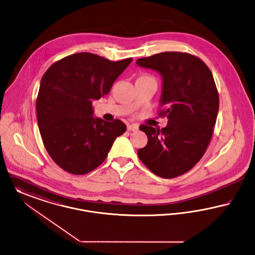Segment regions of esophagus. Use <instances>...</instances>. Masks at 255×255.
<instances>
[{"instance_id":"obj_1","label":"esophagus","mask_w":255,"mask_h":255,"mask_svg":"<svg viewBox=\"0 0 255 255\" xmlns=\"http://www.w3.org/2000/svg\"><path fill=\"white\" fill-rule=\"evenodd\" d=\"M128 131H137L138 130V126L135 124L128 125Z\"/></svg>"}]
</instances>
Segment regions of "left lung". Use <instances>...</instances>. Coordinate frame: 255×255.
<instances>
[{
    "instance_id": "8db88e82",
    "label": "left lung",
    "mask_w": 255,
    "mask_h": 255,
    "mask_svg": "<svg viewBox=\"0 0 255 255\" xmlns=\"http://www.w3.org/2000/svg\"><path fill=\"white\" fill-rule=\"evenodd\" d=\"M162 78L160 116L168 124L155 129L141 126L147 144L137 154L147 168L163 178H174L191 170L202 157L213 133L219 111L214 78L199 57L165 52L136 60Z\"/></svg>"
}]
</instances>
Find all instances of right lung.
I'll use <instances>...</instances> for the list:
<instances>
[{
  "label": "right lung",
  "instance_id": "obj_1",
  "mask_svg": "<svg viewBox=\"0 0 255 255\" xmlns=\"http://www.w3.org/2000/svg\"><path fill=\"white\" fill-rule=\"evenodd\" d=\"M131 61V57L114 62L91 53L71 54L42 77L36 100L41 137L52 159L68 173L93 171L127 130L120 120L94 117L92 103L109 93Z\"/></svg>",
  "mask_w": 255,
  "mask_h": 255
}]
</instances>
